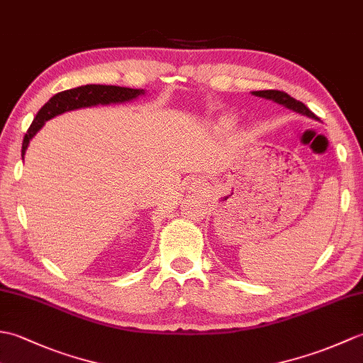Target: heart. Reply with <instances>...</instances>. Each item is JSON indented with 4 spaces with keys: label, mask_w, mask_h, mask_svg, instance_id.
Returning a JSON list of instances; mask_svg holds the SVG:
<instances>
[{
    "label": "heart",
    "mask_w": 363,
    "mask_h": 363,
    "mask_svg": "<svg viewBox=\"0 0 363 363\" xmlns=\"http://www.w3.org/2000/svg\"><path fill=\"white\" fill-rule=\"evenodd\" d=\"M221 125H223V126H229V125H230V120H229V118H223V120H221Z\"/></svg>",
    "instance_id": "obj_1"
}]
</instances>
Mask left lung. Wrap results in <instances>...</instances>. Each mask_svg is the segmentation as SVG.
Wrapping results in <instances>:
<instances>
[{
	"instance_id": "left-lung-1",
	"label": "left lung",
	"mask_w": 363,
	"mask_h": 363,
	"mask_svg": "<svg viewBox=\"0 0 363 363\" xmlns=\"http://www.w3.org/2000/svg\"><path fill=\"white\" fill-rule=\"evenodd\" d=\"M254 96H259V98H265L269 99V101H274L277 104H281L284 107H287V109L301 113V115H306V117L313 118V120H318L317 115H315L312 111H309V107L306 104H303L298 99L291 98L289 94H285V91L281 90H259V91H251Z\"/></svg>"
}]
</instances>
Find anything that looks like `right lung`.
Instances as JSON below:
<instances>
[{
  "label": "right lung",
  "instance_id": "1",
  "mask_svg": "<svg viewBox=\"0 0 363 363\" xmlns=\"http://www.w3.org/2000/svg\"><path fill=\"white\" fill-rule=\"evenodd\" d=\"M145 95L143 89H128V87H118V86H99V84H87V86H81L76 89H70L65 91H59L54 95L48 103H46L40 111L37 112L33 125L29 126L28 133L23 138L21 145V157H25V152L28 150V145L38 130L43 128V125L48 120L57 117V115L81 109V107H91L98 104H118L133 101V99Z\"/></svg>",
  "mask_w": 363,
  "mask_h": 363
}]
</instances>
